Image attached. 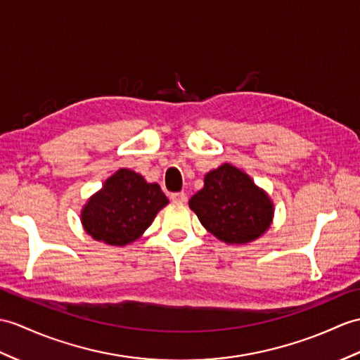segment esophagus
Instances as JSON below:
<instances>
[{
	"label": "esophagus",
	"instance_id": "obj_1",
	"mask_svg": "<svg viewBox=\"0 0 360 360\" xmlns=\"http://www.w3.org/2000/svg\"><path fill=\"white\" fill-rule=\"evenodd\" d=\"M170 199L173 202H186L187 200V195L184 193V191H176V193H172Z\"/></svg>",
	"mask_w": 360,
	"mask_h": 360
}]
</instances>
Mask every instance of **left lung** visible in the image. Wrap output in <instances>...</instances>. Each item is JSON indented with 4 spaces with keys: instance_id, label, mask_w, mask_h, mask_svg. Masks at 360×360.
I'll return each instance as SVG.
<instances>
[{
    "instance_id": "1",
    "label": "left lung",
    "mask_w": 360,
    "mask_h": 360,
    "mask_svg": "<svg viewBox=\"0 0 360 360\" xmlns=\"http://www.w3.org/2000/svg\"><path fill=\"white\" fill-rule=\"evenodd\" d=\"M188 205L200 224L227 244L257 239L273 218V204L265 191L230 164L207 173L204 188L191 196Z\"/></svg>"
}]
</instances>
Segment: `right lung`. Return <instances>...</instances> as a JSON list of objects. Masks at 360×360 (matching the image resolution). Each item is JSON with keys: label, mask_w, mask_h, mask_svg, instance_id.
Masks as SVG:
<instances>
[{"label": "right lung", "mask_w": 360, "mask_h": 360, "mask_svg": "<svg viewBox=\"0 0 360 360\" xmlns=\"http://www.w3.org/2000/svg\"><path fill=\"white\" fill-rule=\"evenodd\" d=\"M169 204L158 184L121 169L82 208L81 221L89 235L108 245H127L153 222L156 213Z\"/></svg>", "instance_id": "1"}]
</instances>
